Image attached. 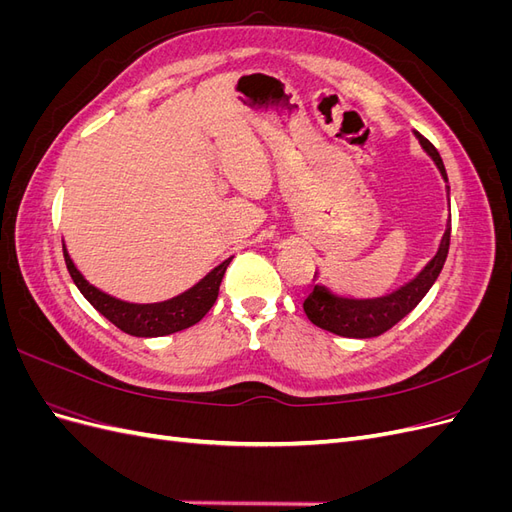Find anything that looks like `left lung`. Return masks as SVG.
I'll return each instance as SVG.
<instances>
[{
  "label": "left lung",
  "mask_w": 512,
  "mask_h": 512,
  "mask_svg": "<svg viewBox=\"0 0 512 512\" xmlns=\"http://www.w3.org/2000/svg\"><path fill=\"white\" fill-rule=\"evenodd\" d=\"M414 136L418 138V143H421L427 156L433 160V164L438 166L442 179L448 183L446 168H444V162L440 158L438 149L418 132H414ZM446 192H451L448 185H446ZM448 205H451V200H448ZM448 245H451V220H448V224H446L444 237L440 241L436 256H433L423 267V271L418 273L408 284L399 286L397 290L384 294V297H376V299L339 297V294H335L327 286L316 284L314 292L309 294L303 303L305 314L316 324V327L329 331V333H335V335L354 337V339L378 337L384 331L395 327L401 318L408 316L412 309L423 301L429 288L436 284L438 275L446 262Z\"/></svg>",
  "instance_id": "8db88e82"
}]
</instances>
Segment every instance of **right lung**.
<instances>
[{"mask_svg": "<svg viewBox=\"0 0 512 512\" xmlns=\"http://www.w3.org/2000/svg\"><path fill=\"white\" fill-rule=\"evenodd\" d=\"M64 258L70 277L74 280L76 288L81 290L83 297L94 305L106 320H111L117 329L134 337H162L188 329L198 320H203L205 314L213 307L215 299H218L222 277L230 262V258L224 260L222 265L209 271L198 284L177 294L173 299L162 303H128L102 292L94 284H89L72 262L66 250V243Z\"/></svg>", "mask_w": 512, "mask_h": 512, "instance_id": "obj_1", "label": "right lung"}]
</instances>
